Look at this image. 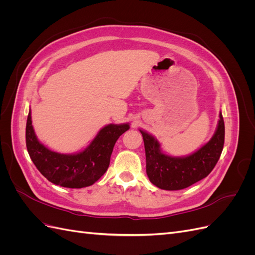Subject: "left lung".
Returning a JSON list of instances; mask_svg holds the SVG:
<instances>
[{
	"instance_id": "1",
	"label": "left lung",
	"mask_w": 255,
	"mask_h": 255,
	"mask_svg": "<svg viewBox=\"0 0 255 255\" xmlns=\"http://www.w3.org/2000/svg\"><path fill=\"white\" fill-rule=\"evenodd\" d=\"M139 130L144 142L146 174L152 184L165 190L184 189L206 177L217 164L225 143V121L221 113L211 140L187 156L164 154L156 138Z\"/></svg>"
}]
</instances>
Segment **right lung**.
Returning <instances> with one entry per match:
<instances>
[{
  "mask_svg": "<svg viewBox=\"0 0 255 255\" xmlns=\"http://www.w3.org/2000/svg\"><path fill=\"white\" fill-rule=\"evenodd\" d=\"M128 128V123H112L100 129L85 150L61 154L51 151L38 140L29 110L25 130L26 148L38 170L51 183L67 188H83L96 183L106 172L116 141Z\"/></svg>",
  "mask_w": 255,
  "mask_h": 255,
  "instance_id": "right-lung-1",
  "label": "right lung"
}]
</instances>
